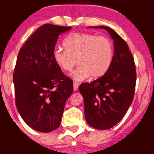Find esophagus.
Segmentation results:
<instances>
[{
	"instance_id": "1",
	"label": "esophagus",
	"mask_w": 154,
	"mask_h": 154,
	"mask_svg": "<svg viewBox=\"0 0 154 154\" xmlns=\"http://www.w3.org/2000/svg\"><path fill=\"white\" fill-rule=\"evenodd\" d=\"M73 88H74V91H77V89H78V85L77 84L76 82H74L73 83Z\"/></svg>"
}]
</instances>
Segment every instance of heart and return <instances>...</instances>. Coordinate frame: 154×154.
<instances>
[{"mask_svg":"<svg viewBox=\"0 0 154 154\" xmlns=\"http://www.w3.org/2000/svg\"><path fill=\"white\" fill-rule=\"evenodd\" d=\"M66 50L55 49L53 59L59 68L70 72L77 63V68L72 73L76 81H82L90 75L100 78L108 72L112 63L114 47L110 39L105 36L84 32H75L63 41Z\"/></svg>","mask_w":154,"mask_h":154,"instance_id":"1","label":"heart"}]
</instances>
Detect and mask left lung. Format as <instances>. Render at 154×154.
I'll return each mask as SVG.
<instances>
[{"instance_id": "1", "label": "left lung", "mask_w": 154, "mask_h": 154, "mask_svg": "<svg viewBox=\"0 0 154 154\" xmlns=\"http://www.w3.org/2000/svg\"><path fill=\"white\" fill-rule=\"evenodd\" d=\"M108 31L114 40V54L108 72L91 83L79 87L84 98L85 116L88 125L108 130L121 121L135 94L136 69L128 44L115 31L105 26H90Z\"/></svg>"}]
</instances>
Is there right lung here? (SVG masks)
<instances>
[{"mask_svg": "<svg viewBox=\"0 0 154 154\" xmlns=\"http://www.w3.org/2000/svg\"><path fill=\"white\" fill-rule=\"evenodd\" d=\"M72 26L45 24L19 50L14 72L16 106L25 123L38 132L60 126L73 82L53 59L59 35Z\"/></svg>", "mask_w": 154, "mask_h": 154, "instance_id": "add662e5", "label": "right lung"}]
</instances>
